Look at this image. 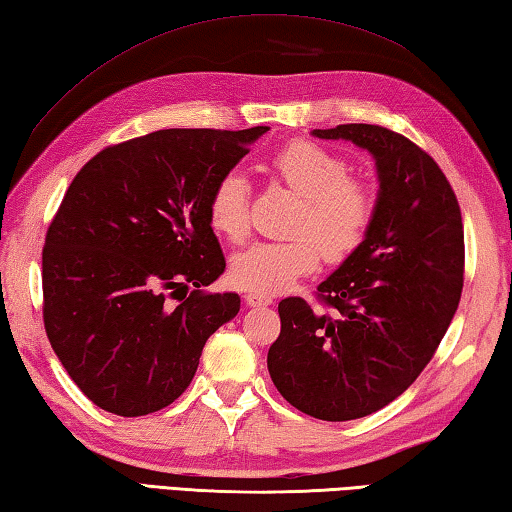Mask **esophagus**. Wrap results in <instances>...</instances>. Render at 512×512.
<instances>
[{"label":"esophagus","instance_id":"34e87169","mask_svg":"<svg viewBox=\"0 0 512 512\" xmlns=\"http://www.w3.org/2000/svg\"><path fill=\"white\" fill-rule=\"evenodd\" d=\"M246 304L253 306V309H262V306H271L273 300L268 295H262V293H248Z\"/></svg>","mask_w":512,"mask_h":512}]
</instances>
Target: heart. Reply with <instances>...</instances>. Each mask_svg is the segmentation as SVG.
I'll return each instance as SVG.
<instances>
[{
    "instance_id": "1",
    "label": "heart",
    "mask_w": 512,
    "mask_h": 512,
    "mask_svg": "<svg viewBox=\"0 0 512 512\" xmlns=\"http://www.w3.org/2000/svg\"><path fill=\"white\" fill-rule=\"evenodd\" d=\"M271 172L286 188L300 194L291 230L293 237L257 241L239 250L230 262V282L250 293L277 295L320 264L342 262L367 237L374 221V194L367 183L349 176L345 159L313 141H291L271 159ZM250 183L239 170L226 172L208 199L212 230L228 241L248 232Z\"/></svg>"
}]
</instances>
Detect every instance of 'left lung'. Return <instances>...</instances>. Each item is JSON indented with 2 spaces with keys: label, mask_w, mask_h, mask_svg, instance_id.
Here are the masks:
<instances>
[{
  "label": "left lung",
  "mask_w": 512,
  "mask_h": 512,
  "mask_svg": "<svg viewBox=\"0 0 512 512\" xmlns=\"http://www.w3.org/2000/svg\"><path fill=\"white\" fill-rule=\"evenodd\" d=\"M376 161L367 237L318 286L333 313L280 302L268 374L288 403L320 421H353L401 396L432 360L463 288L459 201L430 154L380 125L313 129Z\"/></svg>",
  "instance_id": "8db88e82"
}]
</instances>
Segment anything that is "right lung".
Segmentation results:
<instances>
[{
  "instance_id": "right-lung-1",
  "label": "right lung",
  "mask_w": 512,
  "mask_h": 512,
  "mask_svg": "<svg viewBox=\"0 0 512 512\" xmlns=\"http://www.w3.org/2000/svg\"><path fill=\"white\" fill-rule=\"evenodd\" d=\"M268 129H159L107 147L71 181L42 250L44 329L100 410L174 403L206 340L239 313L237 293L201 291L226 268L208 199ZM167 290L191 295L172 310Z\"/></svg>"
}]
</instances>
